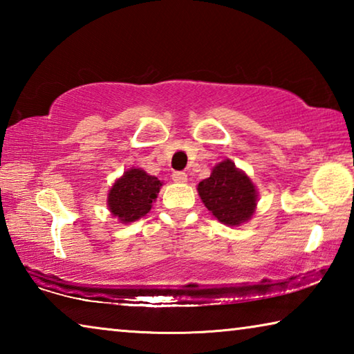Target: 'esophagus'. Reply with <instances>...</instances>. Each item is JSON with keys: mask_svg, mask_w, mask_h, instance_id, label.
Wrapping results in <instances>:
<instances>
[{"mask_svg": "<svg viewBox=\"0 0 354 354\" xmlns=\"http://www.w3.org/2000/svg\"><path fill=\"white\" fill-rule=\"evenodd\" d=\"M171 179L175 183H179V184H183V183H187V175H185L184 171H175L171 175Z\"/></svg>", "mask_w": 354, "mask_h": 354, "instance_id": "obj_1", "label": "esophagus"}]
</instances>
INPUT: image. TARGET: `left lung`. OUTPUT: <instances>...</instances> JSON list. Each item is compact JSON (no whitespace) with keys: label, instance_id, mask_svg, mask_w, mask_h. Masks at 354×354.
<instances>
[{"label":"left lung","instance_id":"obj_1","mask_svg":"<svg viewBox=\"0 0 354 354\" xmlns=\"http://www.w3.org/2000/svg\"><path fill=\"white\" fill-rule=\"evenodd\" d=\"M198 194L215 218L225 225H241L251 218L256 206V189L231 160H223L211 176L198 184Z\"/></svg>","mask_w":354,"mask_h":354}]
</instances>
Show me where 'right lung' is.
<instances>
[{"label": "right lung", "mask_w": 354, "mask_h": 354, "mask_svg": "<svg viewBox=\"0 0 354 354\" xmlns=\"http://www.w3.org/2000/svg\"><path fill=\"white\" fill-rule=\"evenodd\" d=\"M162 183L140 169H131L112 185L109 192L111 212L123 223L139 220L149 212Z\"/></svg>", "instance_id": "right-lung-1"}]
</instances>
